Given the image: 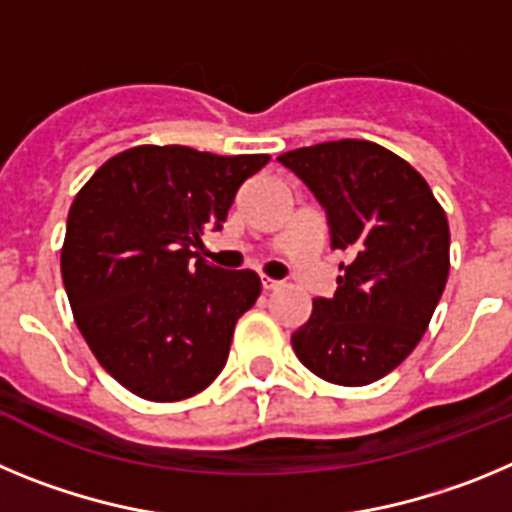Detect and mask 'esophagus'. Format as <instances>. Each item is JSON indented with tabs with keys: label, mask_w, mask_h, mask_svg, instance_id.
I'll list each match as a JSON object with an SVG mask.
<instances>
[{
	"label": "esophagus",
	"mask_w": 512,
	"mask_h": 512,
	"mask_svg": "<svg viewBox=\"0 0 512 512\" xmlns=\"http://www.w3.org/2000/svg\"><path fill=\"white\" fill-rule=\"evenodd\" d=\"M261 287H264V289H277L279 282H277V279H271V277H261Z\"/></svg>",
	"instance_id": "1"
}]
</instances>
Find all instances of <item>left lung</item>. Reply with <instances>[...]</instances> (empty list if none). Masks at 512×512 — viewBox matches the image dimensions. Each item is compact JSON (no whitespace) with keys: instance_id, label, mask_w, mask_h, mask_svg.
Returning <instances> with one entry per match:
<instances>
[{"instance_id":"obj_1","label":"left lung","mask_w":512,"mask_h":512,"mask_svg":"<svg viewBox=\"0 0 512 512\" xmlns=\"http://www.w3.org/2000/svg\"><path fill=\"white\" fill-rule=\"evenodd\" d=\"M328 212L330 248L346 251L336 292L315 297L292 333L315 377L364 387L413 354L449 279V220L431 187L372 140H330L277 158Z\"/></svg>"}]
</instances>
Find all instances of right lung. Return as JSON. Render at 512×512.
Here are the masks:
<instances>
[{"label":"right lung","instance_id":"1","mask_svg":"<svg viewBox=\"0 0 512 512\" xmlns=\"http://www.w3.org/2000/svg\"><path fill=\"white\" fill-rule=\"evenodd\" d=\"M269 158L135 146L104 161L71 202L63 287L94 359L133 395L187 400L223 372L261 279L207 264L197 246Z\"/></svg>","mask_w":512,"mask_h":512}]
</instances>
